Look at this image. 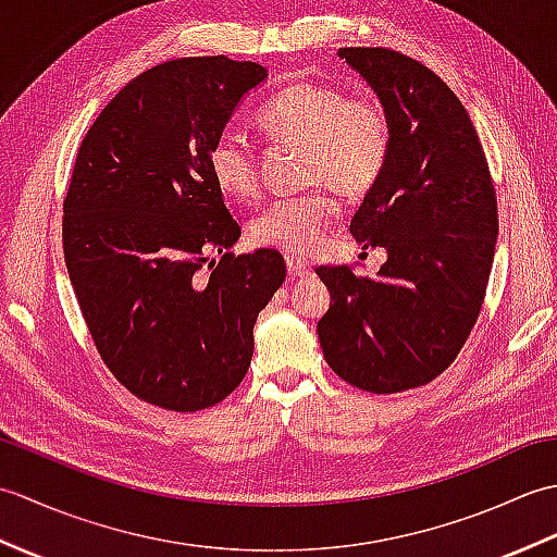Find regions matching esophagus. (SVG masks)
Returning a JSON list of instances; mask_svg holds the SVG:
<instances>
[{
    "label": "esophagus",
    "mask_w": 557,
    "mask_h": 557,
    "mask_svg": "<svg viewBox=\"0 0 557 557\" xmlns=\"http://www.w3.org/2000/svg\"><path fill=\"white\" fill-rule=\"evenodd\" d=\"M287 272L292 280H299V277H306L309 275V265L304 263V260H294V258H287Z\"/></svg>",
    "instance_id": "obj_1"
}]
</instances>
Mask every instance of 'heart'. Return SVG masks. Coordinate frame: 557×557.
I'll use <instances>...</instances> for the list:
<instances>
[{
	"label": "heart",
	"mask_w": 557,
	"mask_h": 557,
	"mask_svg": "<svg viewBox=\"0 0 557 557\" xmlns=\"http://www.w3.org/2000/svg\"><path fill=\"white\" fill-rule=\"evenodd\" d=\"M256 122L268 138L304 146V180L333 186L337 194L359 198L381 180L389 158V116L373 98L325 83H289L270 96ZM210 180L224 196L253 198L258 168L251 146L232 132L220 134L208 150ZM337 215L333 198L311 191L270 203L251 222V242L275 251L301 256L323 242Z\"/></svg>",
	"instance_id": "b5f03b06"
}]
</instances>
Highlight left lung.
I'll list each match as a JSON object with an SVG mask.
<instances>
[{"label":"left lung","instance_id":"obj_1","mask_svg":"<svg viewBox=\"0 0 557 557\" xmlns=\"http://www.w3.org/2000/svg\"><path fill=\"white\" fill-rule=\"evenodd\" d=\"M389 116V158L349 232L383 246L375 277L318 268L330 292L318 321L323 357L342 381L389 395L431 383L474 327L498 239V200L465 104L417 59L342 47Z\"/></svg>","mask_w":557,"mask_h":557}]
</instances>
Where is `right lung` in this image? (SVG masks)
<instances>
[{
	"instance_id": "obj_1",
	"label": "right lung",
	"mask_w": 557,
	"mask_h": 557,
	"mask_svg": "<svg viewBox=\"0 0 557 557\" xmlns=\"http://www.w3.org/2000/svg\"><path fill=\"white\" fill-rule=\"evenodd\" d=\"M265 78L222 54L172 59L128 81L78 148L62 224L71 285L102 361L156 407L227 397L287 277L272 248L230 253L242 227L208 172L212 140Z\"/></svg>"
}]
</instances>
